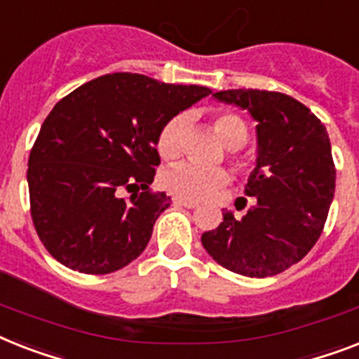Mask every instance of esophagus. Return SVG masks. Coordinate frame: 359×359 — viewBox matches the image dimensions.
<instances>
[{"label":"esophagus","instance_id":"obj_1","mask_svg":"<svg viewBox=\"0 0 359 359\" xmlns=\"http://www.w3.org/2000/svg\"><path fill=\"white\" fill-rule=\"evenodd\" d=\"M173 205L184 206V208H195V206H197V203H195V201H189V199H182V197H175Z\"/></svg>","mask_w":359,"mask_h":359}]
</instances>
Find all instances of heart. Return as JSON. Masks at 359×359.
I'll return each mask as SVG.
<instances>
[{"label": "heart", "instance_id": "1", "mask_svg": "<svg viewBox=\"0 0 359 359\" xmlns=\"http://www.w3.org/2000/svg\"><path fill=\"white\" fill-rule=\"evenodd\" d=\"M188 127L186 116L179 114L168 119L156 138V149L160 156L165 160L179 158L184 144V133ZM214 129L219 138L225 142L226 147H241L247 142L249 129L245 121L232 112H221L215 116ZM234 165L238 170H245L247 162L243 158L234 156ZM229 182V173L221 168H205V165L180 162L160 175V184L170 194L189 201H201L212 195L215 189L223 188Z\"/></svg>", "mask_w": 359, "mask_h": 359}]
</instances>
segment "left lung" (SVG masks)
<instances>
[{"instance_id":"8db88e82","label":"left lung","mask_w":359,"mask_h":359,"mask_svg":"<svg viewBox=\"0 0 359 359\" xmlns=\"http://www.w3.org/2000/svg\"><path fill=\"white\" fill-rule=\"evenodd\" d=\"M214 97L247 110L256 121L258 158L245 186L255 199L240 221L201 236L225 269L250 278L278 275L317 243L336 191V165L325 125L308 107L280 92L223 90Z\"/></svg>"}]
</instances>
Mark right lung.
Masks as SVG:
<instances>
[{
  "instance_id": "obj_1",
  "label": "right lung",
  "mask_w": 359,
  "mask_h": 359,
  "mask_svg": "<svg viewBox=\"0 0 359 359\" xmlns=\"http://www.w3.org/2000/svg\"><path fill=\"white\" fill-rule=\"evenodd\" d=\"M212 90L109 74L79 86L49 112L29 154L34 229L55 260L107 275L136 260L171 205L151 191L162 125ZM142 187L123 200L121 191Z\"/></svg>"
}]
</instances>
